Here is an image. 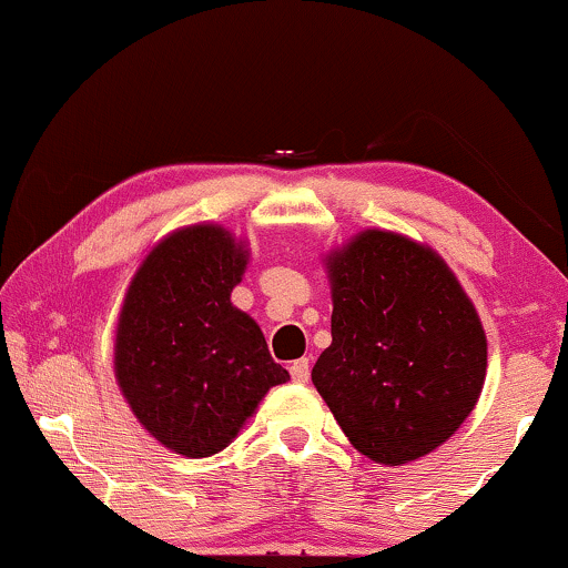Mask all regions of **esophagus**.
<instances>
[{"label":"esophagus","mask_w":568,"mask_h":568,"mask_svg":"<svg viewBox=\"0 0 568 568\" xmlns=\"http://www.w3.org/2000/svg\"><path fill=\"white\" fill-rule=\"evenodd\" d=\"M290 374L292 379H295L297 384H305L307 379H311V363H307V358H300L290 366Z\"/></svg>","instance_id":"esophagus-1"}]
</instances>
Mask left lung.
Segmentation results:
<instances>
[{
    "label": "left lung",
    "mask_w": 568,
    "mask_h": 568,
    "mask_svg": "<svg viewBox=\"0 0 568 568\" xmlns=\"http://www.w3.org/2000/svg\"><path fill=\"white\" fill-rule=\"evenodd\" d=\"M332 345L313 384L355 450L384 466L424 458L477 405L487 337L458 276L429 244L366 229L324 257Z\"/></svg>",
    "instance_id": "1"
}]
</instances>
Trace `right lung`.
I'll use <instances>...</instances> for the list:
<instances>
[{"instance_id":"obj_1","label":"right lung","mask_w":568,"mask_h":568,"mask_svg":"<svg viewBox=\"0 0 568 568\" xmlns=\"http://www.w3.org/2000/svg\"><path fill=\"white\" fill-rule=\"evenodd\" d=\"M247 261V244L219 223L171 231L139 263L118 313V387L139 424L186 458L229 447L265 392L290 382L255 318L231 303Z\"/></svg>"}]
</instances>
